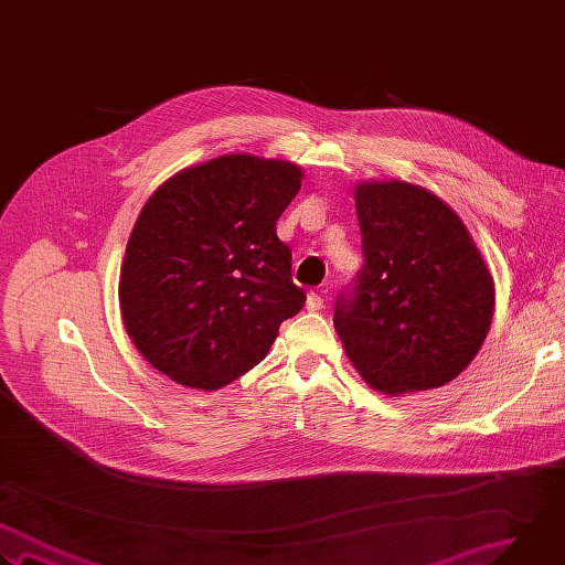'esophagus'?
<instances>
[{"label":"esophagus","mask_w":565,"mask_h":565,"mask_svg":"<svg viewBox=\"0 0 565 565\" xmlns=\"http://www.w3.org/2000/svg\"><path fill=\"white\" fill-rule=\"evenodd\" d=\"M322 305H324L322 291H309L307 294V309L309 311H318V309H322Z\"/></svg>","instance_id":"34e87169"}]
</instances>
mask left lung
Wrapping results in <instances>:
<instances>
[{
	"label": "left lung",
	"instance_id": "1",
	"mask_svg": "<svg viewBox=\"0 0 565 565\" xmlns=\"http://www.w3.org/2000/svg\"><path fill=\"white\" fill-rule=\"evenodd\" d=\"M355 210L364 263L333 309L349 360L386 395L450 382L492 320L479 249L444 201L411 183H362Z\"/></svg>",
	"mask_w": 565,
	"mask_h": 565
}]
</instances>
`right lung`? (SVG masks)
Here are the masks:
<instances>
[{"label": "right lung", "instance_id": "add662e5", "mask_svg": "<svg viewBox=\"0 0 565 565\" xmlns=\"http://www.w3.org/2000/svg\"><path fill=\"white\" fill-rule=\"evenodd\" d=\"M287 161L227 154L188 168L143 205L119 302L143 358L179 384L221 388L254 369L305 307L276 221L300 190Z\"/></svg>", "mask_w": 565, "mask_h": 565}]
</instances>
